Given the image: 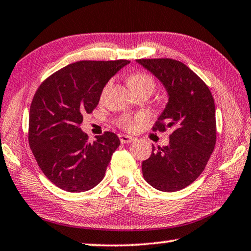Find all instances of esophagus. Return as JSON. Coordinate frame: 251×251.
Returning a JSON list of instances; mask_svg holds the SVG:
<instances>
[{
	"mask_svg": "<svg viewBox=\"0 0 251 251\" xmlns=\"http://www.w3.org/2000/svg\"><path fill=\"white\" fill-rule=\"evenodd\" d=\"M134 137H131V136H128V135H123L121 134L120 135V141L122 144H129L134 141Z\"/></svg>",
	"mask_w": 251,
	"mask_h": 251,
	"instance_id": "34e87169",
	"label": "esophagus"
}]
</instances>
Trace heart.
Wrapping results in <instances>:
<instances>
[{"instance_id":"1","label":"heart","mask_w":251,"mask_h":251,"mask_svg":"<svg viewBox=\"0 0 251 251\" xmlns=\"http://www.w3.org/2000/svg\"><path fill=\"white\" fill-rule=\"evenodd\" d=\"M128 83L131 90L134 91H147L150 92L151 94L155 91L157 86L156 79L152 77L151 74L145 73V72H137V73H134L129 75L128 77ZM106 90V88H105ZM145 120V116L144 115H136L135 117L130 116H123L118 120V124L121 127L127 130H134L139 123H142Z\"/></svg>"}]
</instances>
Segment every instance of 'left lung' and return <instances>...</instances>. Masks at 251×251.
Segmentation results:
<instances>
[{"mask_svg":"<svg viewBox=\"0 0 251 251\" xmlns=\"http://www.w3.org/2000/svg\"><path fill=\"white\" fill-rule=\"evenodd\" d=\"M166 88L168 101L152 130L171 128L167 146H152L143 161L145 180L161 192H177L205 169L216 145L215 101L205 82L184 63L172 58L136 61Z\"/></svg>","mask_w":251,"mask_h":251,"instance_id":"1","label":"left lung"}]
</instances>
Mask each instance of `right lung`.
Listing matches in <instances>:
<instances>
[{
	"mask_svg": "<svg viewBox=\"0 0 251 251\" xmlns=\"http://www.w3.org/2000/svg\"><path fill=\"white\" fill-rule=\"evenodd\" d=\"M127 64V59L79 61L37 88L29 107L28 143L41 171L58 188L86 192L104 178L120 138L105 131L90 143L79 126L84 114L96 108L106 83Z\"/></svg>",
	"mask_w": 251,
	"mask_h": 251,
	"instance_id": "1",
	"label": "right lung"
}]
</instances>
